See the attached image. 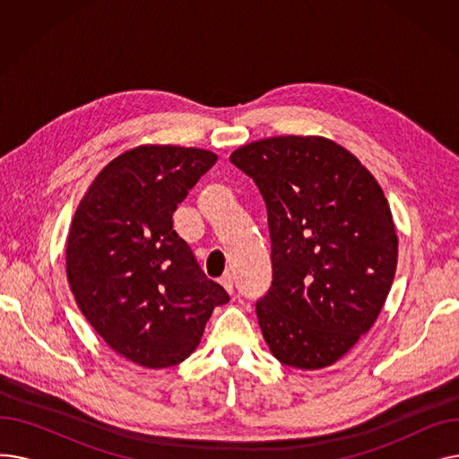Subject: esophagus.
I'll use <instances>...</instances> for the list:
<instances>
[{"label":"esophagus","mask_w":459,"mask_h":459,"mask_svg":"<svg viewBox=\"0 0 459 459\" xmlns=\"http://www.w3.org/2000/svg\"><path fill=\"white\" fill-rule=\"evenodd\" d=\"M220 282H221V286L227 290V294H232V292H234V279H232L230 275H225Z\"/></svg>","instance_id":"esophagus-1"}]
</instances>
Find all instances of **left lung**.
Listing matches in <instances>:
<instances>
[{
	"label": "left lung",
	"mask_w": 459,
	"mask_h": 459,
	"mask_svg": "<svg viewBox=\"0 0 459 459\" xmlns=\"http://www.w3.org/2000/svg\"><path fill=\"white\" fill-rule=\"evenodd\" d=\"M230 161L268 208L273 281L256 303L264 341L282 365L331 367L376 324L394 281L398 236L383 189L322 135L253 141Z\"/></svg>",
	"instance_id": "obj_1"
}]
</instances>
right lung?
I'll list each match as a JSON object with an SVG mask.
<instances>
[{"mask_svg": "<svg viewBox=\"0 0 459 459\" xmlns=\"http://www.w3.org/2000/svg\"><path fill=\"white\" fill-rule=\"evenodd\" d=\"M215 161L204 149L139 144L96 175L72 220L70 290L108 346L139 367L182 363L229 301L173 230L177 204Z\"/></svg>", "mask_w": 459, "mask_h": 459, "instance_id": "1", "label": "right lung"}]
</instances>
